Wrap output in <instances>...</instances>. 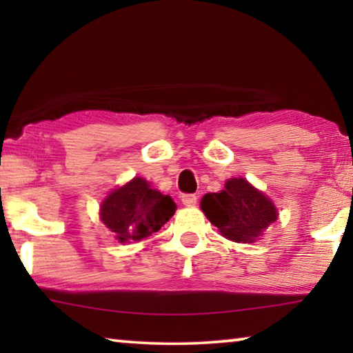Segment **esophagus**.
I'll return each instance as SVG.
<instances>
[{"label": "esophagus", "instance_id": "1", "mask_svg": "<svg viewBox=\"0 0 353 353\" xmlns=\"http://www.w3.org/2000/svg\"><path fill=\"white\" fill-rule=\"evenodd\" d=\"M182 202H183V205H187V207H194L196 202H198V196H196V194H183Z\"/></svg>", "mask_w": 353, "mask_h": 353}]
</instances>
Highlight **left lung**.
Instances as JSON below:
<instances>
[{"label":"left lung","instance_id":"left-lung-1","mask_svg":"<svg viewBox=\"0 0 353 353\" xmlns=\"http://www.w3.org/2000/svg\"><path fill=\"white\" fill-rule=\"evenodd\" d=\"M201 208L221 235L235 243H254L277 219L274 202L246 179L234 177L219 193H207Z\"/></svg>","mask_w":353,"mask_h":353}]
</instances>
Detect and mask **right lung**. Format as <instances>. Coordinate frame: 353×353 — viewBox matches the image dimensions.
<instances>
[{
	"label": "right lung",
	"mask_w": 353,
	"mask_h": 353,
	"mask_svg": "<svg viewBox=\"0 0 353 353\" xmlns=\"http://www.w3.org/2000/svg\"><path fill=\"white\" fill-rule=\"evenodd\" d=\"M171 196L141 177H134L123 187L113 190L101 204L99 216L119 243L140 241L162 229L176 212Z\"/></svg>",
	"instance_id": "add662e5"
}]
</instances>
